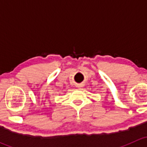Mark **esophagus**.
Listing matches in <instances>:
<instances>
[{"label": "esophagus", "instance_id": "1", "mask_svg": "<svg viewBox=\"0 0 147 147\" xmlns=\"http://www.w3.org/2000/svg\"><path fill=\"white\" fill-rule=\"evenodd\" d=\"M76 87H78V88H81V87H82V85L81 84H77Z\"/></svg>", "mask_w": 147, "mask_h": 147}]
</instances>
